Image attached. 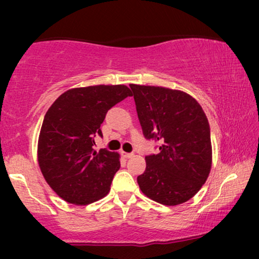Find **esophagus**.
I'll use <instances>...</instances> for the list:
<instances>
[{"label": "esophagus", "mask_w": 259, "mask_h": 259, "mask_svg": "<svg viewBox=\"0 0 259 259\" xmlns=\"http://www.w3.org/2000/svg\"><path fill=\"white\" fill-rule=\"evenodd\" d=\"M121 155H122L123 158H132L133 157V153H127V152L121 151Z\"/></svg>", "instance_id": "esophagus-1"}]
</instances>
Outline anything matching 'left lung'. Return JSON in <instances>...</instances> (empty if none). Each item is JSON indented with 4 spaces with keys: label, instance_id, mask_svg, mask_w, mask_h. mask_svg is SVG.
Masks as SVG:
<instances>
[{
    "label": "left lung",
    "instance_id": "8db88e82",
    "mask_svg": "<svg viewBox=\"0 0 259 259\" xmlns=\"http://www.w3.org/2000/svg\"><path fill=\"white\" fill-rule=\"evenodd\" d=\"M144 137L159 141L138 177L145 196L168 206L191 199L206 182L212 162L207 118L196 99L182 91L130 84Z\"/></svg>",
    "mask_w": 259,
    "mask_h": 259
}]
</instances>
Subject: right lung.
Returning a JSON list of instances; mask_svg holds the SVG:
<instances>
[{"instance_id": "obj_1", "label": "right lung", "mask_w": 259, "mask_h": 259, "mask_svg": "<svg viewBox=\"0 0 259 259\" xmlns=\"http://www.w3.org/2000/svg\"><path fill=\"white\" fill-rule=\"evenodd\" d=\"M132 97L123 84L73 88L46 113L37 145L38 165L46 182L68 203L87 205L109 192L120 168L119 154L94 151V138L108 109Z\"/></svg>"}]
</instances>
